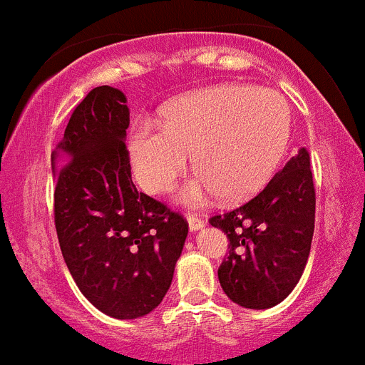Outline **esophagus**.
Segmentation results:
<instances>
[{"label":"esophagus","mask_w":365,"mask_h":365,"mask_svg":"<svg viewBox=\"0 0 365 365\" xmlns=\"http://www.w3.org/2000/svg\"><path fill=\"white\" fill-rule=\"evenodd\" d=\"M188 228L190 232H197L201 230L202 227H205V221H202L201 217H197V215H193V214H188Z\"/></svg>","instance_id":"obj_1"}]
</instances>
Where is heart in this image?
<instances>
[{
	"label": "heart",
	"instance_id": "heart-1",
	"mask_svg": "<svg viewBox=\"0 0 365 365\" xmlns=\"http://www.w3.org/2000/svg\"><path fill=\"white\" fill-rule=\"evenodd\" d=\"M289 137L291 109L279 93L225 83L173 100L160 113V128L138 122L130 159L138 185L163 193L192 155L197 173L180 188V201L199 206L217 193L225 201H241L276 173Z\"/></svg>",
	"mask_w": 365,
	"mask_h": 365
}]
</instances>
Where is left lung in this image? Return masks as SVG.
Wrapping results in <instances>:
<instances>
[{
  "label": "left lung",
  "instance_id": "1",
  "mask_svg": "<svg viewBox=\"0 0 365 365\" xmlns=\"http://www.w3.org/2000/svg\"><path fill=\"white\" fill-rule=\"evenodd\" d=\"M314 208L311 157L299 148L256 197L210 219L230 241L217 276L232 302L259 311L291 294L311 252Z\"/></svg>",
  "mask_w": 365,
  "mask_h": 365
}]
</instances>
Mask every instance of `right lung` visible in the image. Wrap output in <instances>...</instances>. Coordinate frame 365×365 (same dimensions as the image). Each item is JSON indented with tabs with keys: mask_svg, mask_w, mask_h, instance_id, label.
<instances>
[{
	"mask_svg": "<svg viewBox=\"0 0 365 365\" xmlns=\"http://www.w3.org/2000/svg\"><path fill=\"white\" fill-rule=\"evenodd\" d=\"M125 104L124 93L111 86L87 93L51 164L54 225L71 276L98 311L133 320L166 296L188 222L135 188Z\"/></svg>",
	"mask_w": 365,
	"mask_h": 365,
	"instance_id": "right-lung-1",
	"label": "right lung"
}]
</instances>
